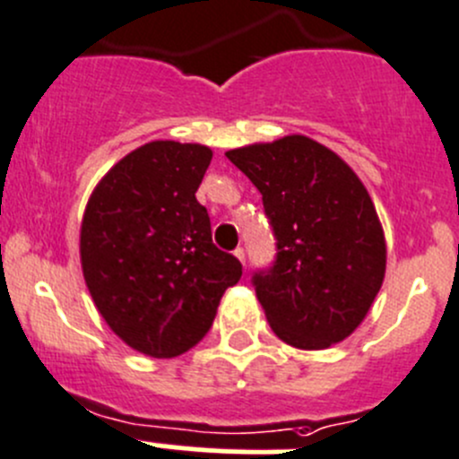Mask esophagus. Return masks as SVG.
I'll return each mask as SVG.
<instances>
[{
  "mask_svg": "<svg viewBox=\"0 0 459 459\" xmlns=\"http://www.w3.org/2000/svg\"><path fill=\"white\" fill-rule=\"evenodd\" d=\"M234 254H236V258H238V261L245 265V249L243 247H236Z\"/></svg>",
  "mask_w": 459,
  "mask_h": 459,
  "instance_id": "1",
  "label": "esophagus"
}]
</instances>
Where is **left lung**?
Here are the masks:
<instances>
[{"mask_svg":"<svg viewBox=\"0 0 459 459\" xmlns=\"http://www.w3.org/2000/svg\"><path fill=\"white\" fill-rule=\"evenodd\" d=\"M263 196L276 240L252 272L276 337L303 351L346 339L373 306L385 272L377 212L355 171L306 135L225 153Z\"/></svg>","mask_w":459,"mask_h":459,"instance_id":"8db88e82","label":"left lung"}]
</instances>
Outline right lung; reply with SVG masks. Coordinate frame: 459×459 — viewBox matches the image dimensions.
<instances>
[{
	"mask_svg": "<svg viewBox=\"0 0 459 459\" xmlns=\"http://www.w3.org/2000/svg\"><path fill=\"white\" fill-rule=\"evenodd\" d=\"M212 149L156 140L95 187L80 231L86 288L108 328L156 359L196 346L243 265L212 240L196 201Z\"/></svg>",
	"mask_w": 459,
	"mask_h": 459,
	"instance_id": "add662e5",
	"label": "right lung"
}]
</instances>
